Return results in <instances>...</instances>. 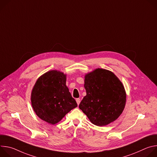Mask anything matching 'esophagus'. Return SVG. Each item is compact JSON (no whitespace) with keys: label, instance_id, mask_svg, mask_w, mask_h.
Wrapping results in <instances>:
<instances>
[{"label":"esophagus","instance_id":"esophagus-1","mask_svg":"<svg viewBox=\"0 0 157 157\" xmlns=\"http://www.w3.org/2000/svg\"><path fill=\"white\" fill-rule=\"evenodd\" d=\"M76 102H77L78 105H79V103H80V102H81V99H80L79 98H78V99H76Z\"/></svg>","mask_w":157,"mask_h":157}]
</instances>
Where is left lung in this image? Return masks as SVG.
Here are the masks:
<instances>
[{"label":"left lung","instance_id":"left-lung-1","mask_svg":"<svg viewBox=\"0 0 157 157\" xmlns=\"http://www.w3.org/2000/svg\"><path fill=\"white\" fill-rule=\"evenodd\" d=\"M86 95L79 109L93 124L105 126L121 115L126 103V92L120 79L112 71L96 68L84 76Z\"/></svg>","mask_w":157,"mask_h":157}]
</instances>
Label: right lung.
Segmentation results:
<instances>
[{
    "label": "right lung",
    "mask_w": 157,
    "mask_h": 157,
    "mask_svg": "<svg viewBox=\"0 0 157 157\" xmlns=\"http://www.w3.org/2000/svg\"><path fill=\"white\" fill-rule=\"evenodd\" d=\"M66 82V74L50 70L38 78L32 89L33 109L40 119L48 124H57L78 106Z\"/></svg>",
    "instance_id": "add662e5"
}]
</instances>
